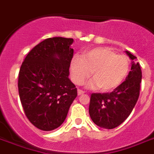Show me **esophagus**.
<instances>
[{
  "label": "esophagus",
  "instance_id": "esophagus-1",
  "mask_svg": "<svg viewBox=\"0 0 154 154\" xmlns=\"http://www.w3.org/2000/svg\"><path fill=\"white\" fill-rule=\"evenodd\" d=\"M77 94H78V95H82V94H85V92L83 91V90L78 89V90H77Z\"/></svg>",
  "mask_w": 154,
  "mask_h": 154
}]
</instances>
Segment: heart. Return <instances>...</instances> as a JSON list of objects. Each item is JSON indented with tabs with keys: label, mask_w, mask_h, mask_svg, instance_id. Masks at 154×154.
<instances>
[{
	"label": "heart",
	"mask_w": 154,
	"mask_h": 154,
	"mask_svg": "<svg viewBox=\"0 0 154 154\" xmlns=\"http://www.w3.org/2000/svg\"><path fill=\"white\" fill-rule=\"evenodd\" d=\"M130 60L126 55L117 54L109 47H96L83 52L82 57H75L71 61L73 82L82 85L91 75L94 79L88 87H98L109 91L118 86L128 74Z\"/></svg>",
	"instance_id": "1"
}]
</instances>
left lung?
Returning a JSON list of instances; mask_svg holds the SVG:
<instances>
[{
    "label": "left lung",
    "instance_id": "left-lung-1",
    "mask_svg": "<svg viewBox=\"0 0 154 154\" xmlns=\"http://www.w3.org/2000/svg\"><path fill=\"white\" fill-rule=\"evenodd\" d=\"M131 59V71L125 82L111 93L92 94L89 112L92 121L99 127L111 129L122 124L131 113L140 94L141 69L135 56L125 51Z\"/></svg>",
    "mask_w": 154,
    "mask_h": 154
}]
</instances>
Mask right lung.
I'll use <instances>...</instances> for the list:
<instances>
[{
  "label": "right lung",
  "instance_id": "1",
  "mask_svg": "<svg viewBox=\"0 0 154 154\" xmlns=\"http://www.w3.org/2000/svg\"><path fill=\"white\" fill-rule=\"evenodd\" d=\"M72 38L44 40L28 53L18 77V91L26 117L35 127L51 131L62 124L77 95L69 78Z\"/></svg>",
  "mask_w": 154,
  "mask_h": 154
}]
</instances>
